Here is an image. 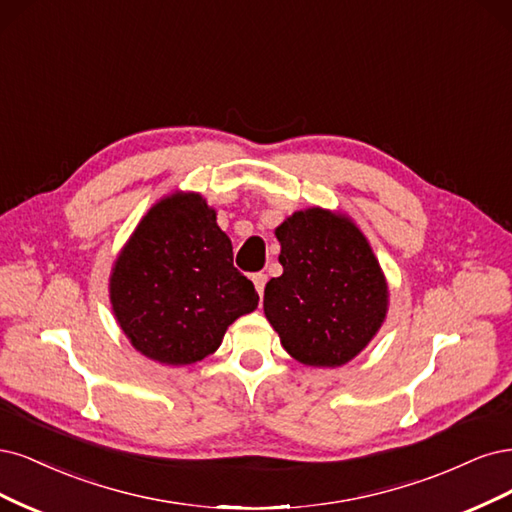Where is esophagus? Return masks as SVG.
I'll return each instance as SVG.
<instances>
[{
    "label": "esophagus",
    "instance_id": "esophagus-1",
    "mask_svg": "<svg viewBox=\"0 0 512 512\" xmlns=\"http://www.w3.org/2000/svg\"><path fill=\"white\" fill-rule=\"evenodd\" d=\"M266 283H268V276H266V274H263V272L253 274V285H255V289H257L259 295H263V289H266Z\"/></svg>",
    "mask_w": 512,
    "mask_h": 512
}]
</instances>
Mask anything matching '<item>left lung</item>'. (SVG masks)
I'll use <instances>...</instances> for the list:
<instances>
[{
	"instance_id": "8db88e82",
	"label": "left lung",
	"mask_w": 512,
	"mask_h": 512,
	"mask_svg": "<svg viewBox=\"0 0 512 512\" xmlns=\"http://www.w3.org/2000/svg\"><path fill=\"white\" fill-rule=\"evenodd\" d=\"M283 274L263 291V310L291 357L336 368L381 327L387 283L364 234L321 208L295 212L276 229Z\"/></svg>"
}]
</instances>
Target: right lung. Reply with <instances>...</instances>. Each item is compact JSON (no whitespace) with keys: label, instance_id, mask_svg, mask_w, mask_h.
Here are the masks:
<instances>
[{"label":"right lung","instance_id":"obj_1","mask_svg":"<svg viewBox=\"0 0 512 512\" xmlns=\"http://www.w3.org/2000/svg\"><path fill=\"white\" fill-rule=\"evenodd\" d=\"M110 300L136 349L187 366L219 349L225 329L257 308L253 283L234 268L217 214L197 193L172 195L146 214L117 259Z\"/></svg>","mask_w":512,"mask_h":512}]
</instances>
